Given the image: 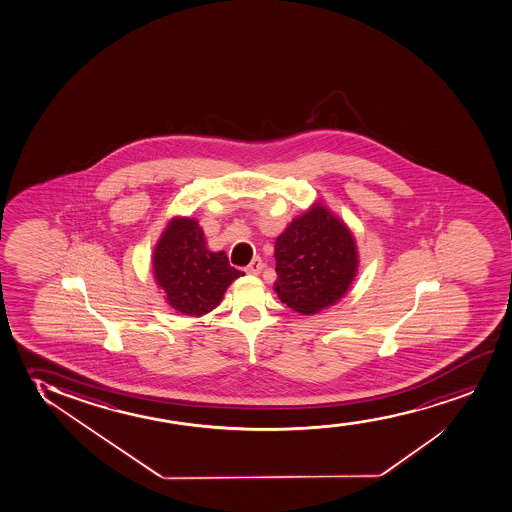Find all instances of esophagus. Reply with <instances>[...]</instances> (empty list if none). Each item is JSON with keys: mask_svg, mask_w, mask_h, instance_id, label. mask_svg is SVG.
Listing matches in <instances>:
<instances>
[{"mask_svg": "<svg viewBox=\"0 0 512 512\" xmlns=\"http://www.w3.org/2000/svg\"><path fill=\"white\" fill-rule=\"evenodd\" d=\"M262 269H264V262L257 257V259H253L252 262H250V266L246 267V273L260 274L262 273Z\"/></svg>", "mask_w": 512, "mask_h": 512, "instance_id": "1", "label": "esophagus"}]
</instances>
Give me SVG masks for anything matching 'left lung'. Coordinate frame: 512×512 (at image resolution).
Wrapping results in <instances>:
<instances>
[{"mask_svg":"<svg viewBox=\"0 0 512 512\" xmlns=\"http://www.w3.org/2000/svg\"><path fill=\"white\" fill-rule=\"evenodd\" d=\"M274 290L300 314H316L346 295L358 271V248L349 227L321 203L293 219L274 245Z\"/></svg>","mask_w":512,"mask_h":512,"instance_id":"obj_1","label":"left lung"}]
</instances>
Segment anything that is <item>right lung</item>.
I'll use <instances>...</instances> for the list:
<instances>
[{
	"instance_id": "1",
	"label": "right lung",
	"mask_w": 512,
	"mask_h": 512,
	"mask_svg": "<svg viewBox=\"0 0 512 512\" xmlns=\"http://www.w3.org/2000/svg\"><path fill=\"white\" fill-rule=\"evenodd\" d=\"M156 283L175 311L200 318L222 302L227 286L243 276L224 252H210L198 220L175 217L154 246Z\"/></svg>"
}]
</instances>
